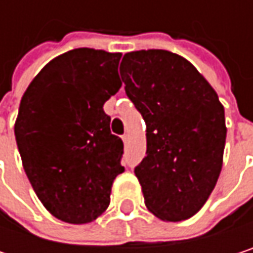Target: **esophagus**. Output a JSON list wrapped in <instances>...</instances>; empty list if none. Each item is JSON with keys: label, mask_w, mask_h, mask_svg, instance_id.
I'll use <instances>...</instances> for the list:
<instances>
[{"label": "esophagus", "mask_w": 253, "mask_h": 253, "mask_svg": "<svg viewBox=\"0 0 253 253\" xmlns=\"http://www.w3.org/2000/svg\"><path fill=\"white\" fill-rule=\"evenodd\" d=\"M122 139H123L125 145H127V143H128V139H130V136H128V134H123V136H122Z\"/></svg>", "instance_id": "34e87169"}]
</instances>
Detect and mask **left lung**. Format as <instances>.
<instances>
[{"instance_id":"8db88e82","label":"left lung","mask_w":253,"mask_h":253,"mask_svg":"<svg viewBox=\"0 0 253 253\" xmlns=\"http://www.w3.org/2000/svg\"><path fill=\"white\" fill-rule=\"evenodd\" d=\"M120 75L146 123V157L134 169L145 205L164 221L187 220L221 173L224 107L195 66L166 49L127 52Z\"/></svg>"}]
</instances>
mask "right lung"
<instances>
[{
	"label": "right lung",
	"instance_id": "right-lung-1",
	"mask_svg": "<svg viewBox=\"0 0 253 253\" xmlns=\"http://www.w3.org/2000/svg\"><path fill=\"white\" fill-rule=\"evenodd\" d=\"M120 52L77 48L32 80L14 125L23 169L36 196L58 220L86 224L110 205L123 140L111 134L104 104L122 87Z\"/></svg>",
	"mask_w": 253,
	"mask_h": 253
}]
</instances>
